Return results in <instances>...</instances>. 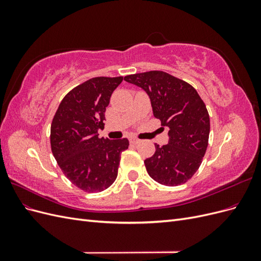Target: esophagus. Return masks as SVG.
I'll use <instances>...</instances> for the list:
<instances>
[{"label":"esophagus","instance_id":"obj_1","mask_svg":"<svg viewBox=\"0 0 261 261\" xmlns=\"http://www.w3.org/2000/svg\"><path fill=\"white\" fill-rule=\"evenodd\" d=\"M129 143H130L132 145H137V144L139 143V140H138L137 138H135V137H130V138H129Z\"/></svg>","mask_w":261,"mask_h":261}]
</instances>
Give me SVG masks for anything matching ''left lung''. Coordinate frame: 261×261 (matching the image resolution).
Masks as SVG:
<instances>
[{
  "instance_id": "left-lung-1",
  "label": "left lung",
  "mask_w": 261,
  "mask_h": 261,
  "mask_svg": "<svg viewBox=\"0 0 261 261\" xmlns=\"http://www.w3.org/2000/svg\"><path fill=\"white\" fill-rule=\"evenodd\" d=\"M124 81L147 92L154 117L169 129V144H154V154L145 160L148 174L162 185L186 183L199 169L208 147L206 105L192 85L162 70L127 75Z\"/></svg>"
}]
</instances>
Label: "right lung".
<instances>
[{
    "instance_id": "obj_1",
    "label": "right lung",
    "mask_w": 261,
    "mask_h": 261,
    "mask_svg": "<svg viewBox=\"0 0 261 261\" xmlns=\"http://www.w3.org/2000/svg\"><path fill=\"white\" fill-rule=\"evenodd\" d=\"M123 77H94L63 98L51 124V149L59 167L74 185L98 193L113 184L128 139L99 138L106 109Z\"/></svg>"
}]
</instances>
